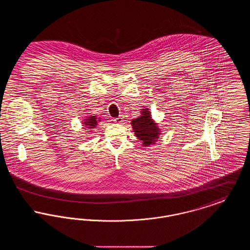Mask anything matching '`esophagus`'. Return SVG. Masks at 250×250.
<instances>
[{
	"label": "esophagus",
	"mask_w": 250,
	"mask_h": 250,
	"mask_svg": "<svg viewBox=\"0 0 250 250\" xmlns=\"http://www.w3.org/2000/svg\"><path fill=\"white\" fill-rule=\"evenodd\" d=\"M115 123H118V124H121L122 122H124V117L123 116H119V117H117V118H115V119L113 120Z\"/></svg>",
	"instance_id": "obj_1"
}]
</instances>
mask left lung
<instances>
[{"mask_svg":"<svg viewBox=\"0 0 250 250\" xmlns=\"http://www.w3.org/2000/svg\"><path fill=\"white\" fill-rule=\"evenodd\" d=\"M131 125L137 138L143 142L144 146H148L152 143L154 144L158 138L159 128L151 118L150 111H148L146 108L143 109L142 116L132 120Z\"/></svg>","mask_w":250,"mask_h":250,"instance_id":"obj_1","label":"left lung"}]
</instances>
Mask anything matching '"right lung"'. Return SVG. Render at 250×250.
<instances>
[{
	"mask_svg": "<svg viewBox=\"0 0 250 250\" xmlns=\"http://www.w3.org/2000/svg\"><path fill=\"white\" fill-rule=\"evenodd\" d=\"M97 121H99V120L96 119L95 116H91V117L85 119V122L83 123L84 125L86 127H89L90 129L95 128V126L96 125V124H97Z\"/></svg>",
	"mask_w": 250,
	"mask_h": 250,
	"instance_id": "right-lung-1",
	"label": "right lung"
}]
</instances>
